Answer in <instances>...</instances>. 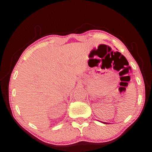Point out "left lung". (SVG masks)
Here are the masks:
<instances>
[{"label":"left lung","mask_w":152,"mask_h":152,"mask_svg":"<svg viewBox=\"0 0 152 152\" xmlns=\"http://www.w3.org/2000/svg\"><path fill=\"white\" fill-rule=\"evenodd\" d=\"M102 122V123H104V124H107V122Z\"/></svg>","instance_id":"left-lung-1"}]
</instances>
